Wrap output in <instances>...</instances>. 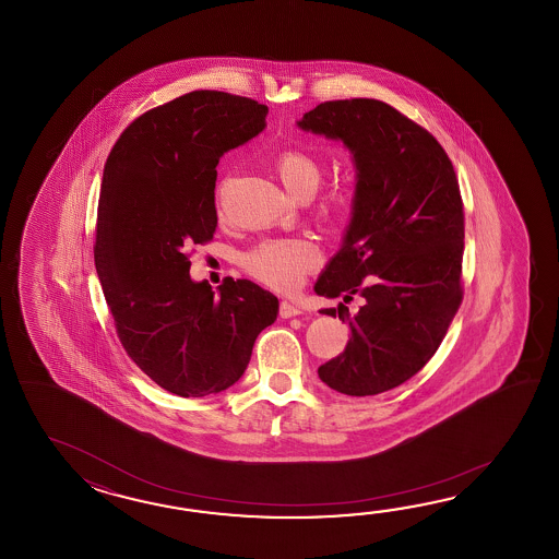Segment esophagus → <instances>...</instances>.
<instances>
[{
	"label": "esophagus",
	"instance_id": "34e87169",
	"mask_svg": "<svg viewBox=\"0 0 559 559\" xmlns=\"http://www.w3.org/2000/svg\"><path fill=\"white\" fill-rule=\"evenodd\" d=\"M299 313H301V309L294 306V304H289V301H282V304H280V316H282L284 320H287V318H296Z\"/></svg>",
	"mask_w": 559,
	"mask_h": 559
}]
</instances>
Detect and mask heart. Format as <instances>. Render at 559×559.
<instances>
[{
  "label": "heart",
  "instance_id": "b5f03b06",
  "mask_svg": "<svg viewBox=\"0 0 559 559\" xmlns=\"http://www.w3.org/2000/svg\"><path fill=\"white\" fill-rule=\"evenodd\" d=\"M277 178L292 195H313L320 188L323 169L316 155L306 150H284L274 159ZM320 262L318 250L301 239H270L243 258L248 274L280 292L297 289L304 275L311 272Z\"/></svg>",
  "mask_w": 559,
  "mask_h": 559
}]
</instances>
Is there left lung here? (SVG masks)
<instances>
[{
  "label": "left lung",
  "mask_w": 559,
  "mask_h": 559,
  "mask_svg": "<svg viewBox=\"0 0 559 559\" xmlns=\"http://www.w3.org/2000/svg\"><path fill=\"white\" fill-rule=\"evenodd\" d=\"M344 142L357 183L344 246L321 272L316 294L366 299L344 352L318 369L335 392L376 395L416 376L438 352L462 304L464 203L438 140L378 99H335L297 121Z\"/></svg>",
  "instance_id": "obj_1"
}]
</instances>
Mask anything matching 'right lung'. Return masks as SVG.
Listing matches in <instances>:
<instances>
[{
    "instance_id": "right-lung-1",
    "label": "right lung",
    "mask_w": 559,
    "mask_h": 559,
    "mask_svg": "<svg viewBox=\"0 0 559 559\" xmlns=\"http://www.w3.org/2000/svg\"><path fill=\"white\" fill-rule=\"evenodd\" d=\"M267 106L200 90L133 119L107 155L95 270L119 342L179 397L234 385L280 301L250 280L215 294L190 277L188 248L214 239L215 166L265 128Z\"/></svg>"
}]
</instances>
